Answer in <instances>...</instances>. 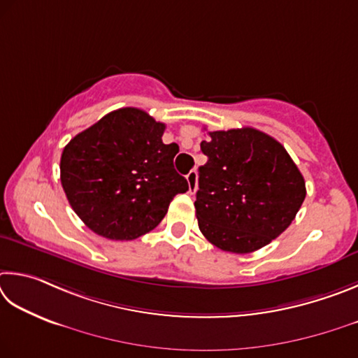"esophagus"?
Returning a JSON list of instances; mask_svg holds the SVG:
<instances>
[{
	"instance_id": "1",
	"label": "esophagus",
	"mask_w": 358,
	"mask_h": 358,
	"mask_svg": "<svg viewBox=\"0 0 358 358\" xmlns=\"http://www.w3.org/2000/svg\"><path fill=\"white\" fill-rule=\"evenodd\" d=\"M187 182H189L190 193H195L198 189V173L196 169H192V171L187 174Z\"/></svg>"
}]
</instances>
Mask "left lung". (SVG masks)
Segmentation results:
<instances>
[{"label":"left lung","instance_id":"1","mask_svg":"<svg viewBox=\"0 0 358 358\" xmlns=\"http://www.w3.org/2000/svg\"><path fill=\"white\" fill-rule=\"evenodd\" d=\"M198 227L223 252L252 253L289 227L306 189L302 173L275 138L252 127L209 131L201 143Z\"/></svg>","mask_w":358,"mask_h":358}]
</instances>
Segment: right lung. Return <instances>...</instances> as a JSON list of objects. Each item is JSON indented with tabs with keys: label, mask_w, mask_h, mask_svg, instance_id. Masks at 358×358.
<instances>
[{
	"label": "right lung",
	"mask_w": 358,
	"mask_h": 358,
	"mask_svg": "<svg viewBox=\"0 0 358 358\" xmlns=\"http://www.w3.org/2000/svg\"><path fill=\"white\" fill-rule=\"evenodd\" d=\"M165 124L140 108H119L73 136L61 155V184L81 222L110 241L152 231L178 193L176 143L163 144Z\"/></svg>",
	"instance_id": "obj_1"
}]
</instances>
